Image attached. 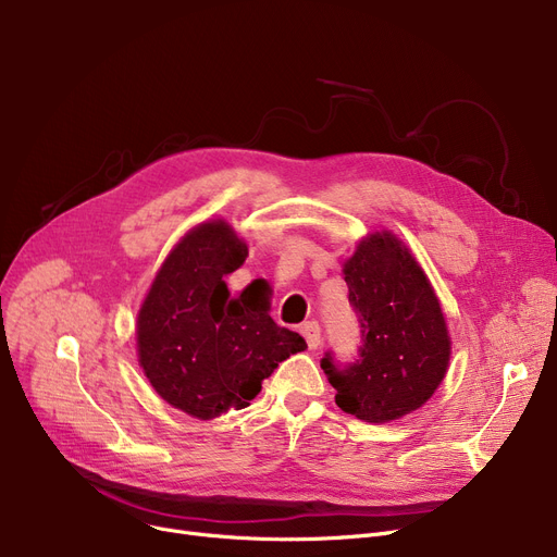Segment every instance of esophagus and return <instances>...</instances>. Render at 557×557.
Segmentation results:
<instances>
[{"instance_id": "1", "label": "esophagus", "mask_w": 557, "mask_h": 557, "mask_svg": "<svg viewBox=\"0 0 557 557\" xmlns=\"http://www.w3.org/2000/svg\"><path fill=\"white\" fill-rule=\"evenodd\" d=\"M300 332H302V336L307 338V345H309L311 349H315V347L320 345V341H323V334H320V325L315 323V320H309V323H305V325L300 327Z\"/></svg>"}]
</instances>
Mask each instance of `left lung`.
Listing matches in <instances>:
<instances>
[{"instance_id": "1", "label": "left lung", "mask_w": 557, "mask_h": 557, "mask_svg": "<svg viewBox=\"0 0 557 557\" xmlns=\"http://www.w3.org/2000/svg\"><path fill=\"white\" fill-rule=\"evenodd\" d=\"M343 273L361 345L355 361L325 352L320 368L345 413L397 420L420 408L447 372L451 343L441 302L418 261L388 232L361 242Z\"/></svg>"}]
</instances>
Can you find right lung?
I'll return each mask as SVG.
<instances>
[{"instance_id": "right-lung-1", "label": "right lung", "mask_w": 557, "mask_h": 557, "mask_svg": "<svg viewBox=\"0 0 557 557\" xmlns=\"http://www.w3.org/2000/svg\"><path fill=\"white\" fill-rule=\"evenodd\" d=\"M246 257L227 223L198 225L171 250L137 315V352L151 386L198 420L250 406L263 379L307 347L250 288L230 298L223 280Z\"/></svg>"}]
</instances>
